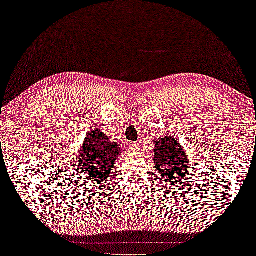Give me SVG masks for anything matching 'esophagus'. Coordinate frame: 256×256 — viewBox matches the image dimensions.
<instances>
[{
    "instance_id": "1",
    "label": "esophagus",
    "mask_w": 256,
    "mask_h": 256,
    "mask_svg": "<svg viewBox=\"0 0 256 256\" xmlns=\"http://www.w3.org/2000/svg\"><path fill=\"white\" fill-rule=\"evenodd\" d=\"M140 146H142V142H129V148H130V150H133V151H138V150H139Z\"/></svg>"
}]
</instances>
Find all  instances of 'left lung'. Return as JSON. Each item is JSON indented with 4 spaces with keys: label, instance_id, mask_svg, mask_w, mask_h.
I'll return each instance as SVG.
<instances>
[{
    "label": "left lung",
    "instance_id": "obj_1",
    "mask_svg": "<svg viewBox=\"0 0 256 256\" xmlns=\"http://www.w3.org/2000/svg\"><path fill=\"white\" fill-rule=\"evenodd\" d=\"M154 154L156 170L166 182H180L191 173L188 170L191 168L188 154L175 136H162L154 145Z\"/></svg>",
    "mask_w": 256,
    "mask_h": 256
}]
</instances>
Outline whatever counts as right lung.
<instances>
[{"instance_id":"1","label":"right lung","mask_w":256,"mask_h":256,"mask_svg":"<svg viewBox=\"0 0 256 256\" xmlns=\"http://www.w3.org/2000/svg\"><path fill=\"white\" fill-rule=\"evenodd\" d=\"M120 150L118 144L111 142L104 132L93 129L80 148L77 168L90 182H104L106 178H110V172L122 154Z\"/></svg>"}]
</instances>
